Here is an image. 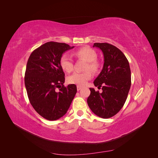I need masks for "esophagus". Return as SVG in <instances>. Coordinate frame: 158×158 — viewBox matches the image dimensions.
I'll use <instances>...</instances> for the list:
<instances>
[{
	"instance_id": "1",
	"label": "esophagus",
	"mask_w": 158,
	"mask_h": 158,
	"mask_svg": "<svg viewBox=\"0 0 158 158\" xmlns=\"http://www.w3.org/2000/svg\"><path fill=\"white\" fill-rule=\"evenodd\" d=\"M82 88V86H80V85H77V90H78V91L80 90Z\"/></svg>"
}]
</instances>
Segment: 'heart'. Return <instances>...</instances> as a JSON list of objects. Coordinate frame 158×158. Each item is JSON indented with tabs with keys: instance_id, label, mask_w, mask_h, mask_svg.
Instances as JSON below:
<instances>
[{
	"instance_id": "b5f03b06",
	"label": "heart",
	"mask_w": 158,
	"mask_h": 158,
	"mask_svg": "<svg viewBox=\"0 0 158 158\" xmlns=\"http://www.w3.org/2000/svg\"><path fill=\"white\" fill-rule=\"evenodd\" d=\"M74 55L78 59H83L87 61L85 66V70H90L94 73H96L99 70L100 64L97 61L98 55L94 49L88 47H82L74 52ZM60 64L61 68L66 73H70L73 70L74 63L71 57L67 55L64 54L60 59ZM92 78V73L88 70L84 73H74L67 78L69 84H76L78 85H84Z\"/></svg>"
}]
</instances>
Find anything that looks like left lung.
<instances>
[{
	"label": "left lung",
	"instance_id": "1",
	"mask_svg": "<svg viewBox=\"0 0 158 158\" xmlns=\"http://www.w3.org/2000/svg\"><path fill=\"white\" fill-rule=\"evenodd\" d=\"M104 56L103 67L94 80L95 86L102 92L89 88L87 102L92 112L103 118L111 117L125 104L131 85V73L128 61L117 47L107 43H95Z\"/></svg>",
	"mask_w": 158,
	"mask_h": 158
}]
</instances>
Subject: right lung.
Listing matches in <instances>:
<instances>
[{
	"label": "right lung",
	"instance_id": "obj_1",
	"mask_svg": "<svg viewBox=\"0 0 158 158\" xmlns=\"http://www.w3.org/2000/svg\"><path fill=\"white\" fill-rule=\"evenodd\" d=\"M73 48L49 41L33 51L28 59L24 78L27 96L33 109L47 120L64 116L77 92L75 84L63 85L64 73L60 64L63 54Z\"/></svg>",
	"mask_w": 158,
	"mask_h": 158
}]
</instances>
